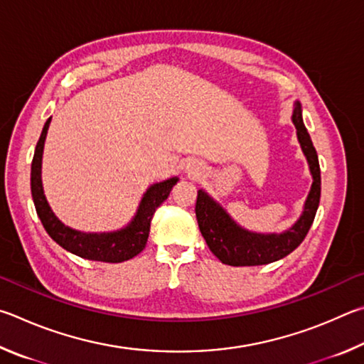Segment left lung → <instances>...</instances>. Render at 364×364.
I'll return each mask as SVG.
<instances>
[{
  "mask_svg": "<svg viewBox=\"0 0 364 364\" xmlns=\"http://www.w3.org/2000/svg\"><path fill=\"white\" fill-rule=\"evenodd\" d=\"M292 123L297 129L299 144L307 158L314 183L305 200L301 218L289 230L283 233H256L240 227L218 201H214L205 190H198L196 196V220L200 232L206 240L209 250L222 264L232 267H251L272 264L288 256L307 237L311 224H314L321 195V176L320 163L310 134L302 121V107L299 102L294 104Z\"/></svg>",
  "mask_w": 364,
  "mask_h": 364,
  "instance_id": "left-lung-1",
  "label": "left lung"
}]
</instances>
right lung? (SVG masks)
Wrapping results in <instances>:
<instances>
[{
  "mask_svg": "<svg viewBox=\"0 0 364 364\" xmlns=\"http://www.w3.org/2000/svg\"><path fill=\"white\" fill-rule=\"evenodd\" d=\"M49 123L50 118L43 127L40 140H38L35 149L33 161H31V196H33L36 214L41 220L44 230L63 250L87 260L118 264L137 256L145 247L146 240H149L153 214H155L156 208L168 198L171 188L176 186L178 178L172 177L164 182L153 183L144 193L134 219L121 230L108 233H82L73 230V228L63 225L55 218L43 192L41 159Z\"/></svg>",
  "mask_w": 364,
  "mask_h": 364,
  "instance_id": "right-lung-1",
  "label": "right lung"
}]
</instances>
